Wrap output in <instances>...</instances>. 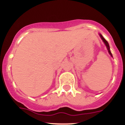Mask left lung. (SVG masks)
I'll return each instance as SVG.
<instances>
[{
	"instance_id": "obj_1",
	"label": "left lung",
	"mask_w": 125,
	"mask_h": 125,
	"mask_svg": "<svg viewBox=\"0 0 125 125\" xmlns=\"http://www.w3.org/2000/svg\"><path fill=\"white\" fill-rule=\"evenodd\" d=\"M100 37H101V39H102V40H103V42H104V44H105V45H106V46L107 49H108V52H109V54H110L111 55V56H112V57H113L112 54H111V51H110V46H109V44H108V42L106 41V40L105 39H104V38L103 37V36H102V35H101V34H100Z\"/></svg>"
}]
</instances>
